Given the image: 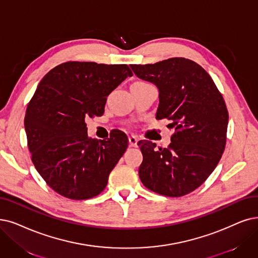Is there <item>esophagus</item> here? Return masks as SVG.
Wrapping results in <instances>:
<instances>
[{
  "label": "esophagus",
  "instance_id": "esophagus-1",
  "mask_svg": "<svg viewBox=\"0 0 258 258\" xmlns=\"http://www.w3.org/2000/svg\"><path fill=\"white\" fill-rule=\"evenodd\" d=\"M138 142H139V139L136 138V137H129V144L130 146L132 147H137L138 146Z\"/></svg>",
  "mask_w": 258,
  "mask_h": 258
}]
</instances>
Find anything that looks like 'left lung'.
<instances>
[{
  "label": "left lung",
  "instance_id": "obj_1",
  "mask_svg": "<svg viewBox=\"0 0 258 258\" xmlns=\"http://www.w3.org/2000/svg\"><path fill=\"white\" fill-rule=\"evenodd\" d=\"M139 78L159 90L156 118H167L171 136L167 148L140 141L142 183L163 196L181 197L198 188L219 163L225 147L229 113L212 77L186 58L154 64H131Z\"/></svg>",
  "mask_w": 258,
  "mask_h": 258
}]
</instances>
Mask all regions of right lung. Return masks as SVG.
Wrapping results in <instances>:
<instances>
[{"label": "right lung", "instance_id": "add662e5", "mask_svg": "<svg viewBox=\"0 0 258 258\" xmlns=\"http://www.w3.org/2000/svg\"><path fill=\"white\" fill-rule=\"evenodd\" d=\"M133 74L127 64L69 62L39 82L26 109L24 127L32 161L59 195L93 198L128 147V138L113 130L107 140L88 137L87 117L104 114L107 96Z\"/></svg>", "mask_w": 258, "mask_h": 258}]
</instances>
